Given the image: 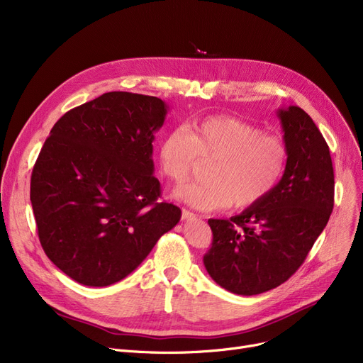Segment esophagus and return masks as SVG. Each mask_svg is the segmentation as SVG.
Wrapping results in <instances>:
<instances>
[{
	"mask_svg": "<svg viewBox=\"0 0 363 363\" xmlns=\"http://www.w3.org/2000/svg\"><path fill=\"white\" fill-rule=\"evenodd\" d=\"M196 218H197V215H194L193 212L186 211V208H184V211H182V219H184V220H194Z\"/></svg>",
	"mask_w": 363,
	"mask_h": 363,
	"instance_id": "obj_1",
	"label": "esophagus"
}]
</instances>
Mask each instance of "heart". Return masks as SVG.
<instances>
[{"label": "heart", "mask_w": 363, "mask_h": 363, "mask_svg": "<svg viewBox=\"0 0 363 363\" xmlns=\"http://www.w3.org/2000/svg\"><path fill=\"white\" fill-rule=\"evenodd\" d=\"M199 160H212L207 182L185 184L174 196L199 211L245 208L260 203L278 186L289 163V147L275 133L244 119L219 114L175 128L163 137L159 162L163 175L182 184Z\"/></svg>", "instance_id": "b5f03b06"}]
</instances>
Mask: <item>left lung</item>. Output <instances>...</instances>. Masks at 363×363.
<instances>
[{
	"mask_svg": "<svg viewBox=\"0 0 363 363\" xmlns=\"http://www.w3.org/2000/svg\"><path fill=\"white\" fill-rule=\"evenodd\" d=\"M289 163L274 191L231 219H208L212 247L204 266L222 289L255 296L287 281L303 264L334 207L327 141L297 106L279 108Z\"/></svg>",
	"mask_w": 363,
	"mask_h": 363,
	"instance_id": "obj_1",
	"label": "left lung"
}]
</instances>
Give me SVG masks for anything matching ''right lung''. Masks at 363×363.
Segmentation results:
<instances>
[{
  "label": "right lung",
  "instance_id": "right-lung-1",
  "mask_svg": "<svg viewBox=\"0 0 363 363\" xmlns=\"http://www.w3.org/2000/svg\"><path fill=\"white\" fill-rule=\"evenodd\" d=\"M167 106L125 91L100 95L52 126L30 177L38 237L76 282L106 287L128 277L179 219L159 201L152 140Z\"/></svg>",
  "mask_w": 363,
  "mask_h": 363
}]
</instances>
